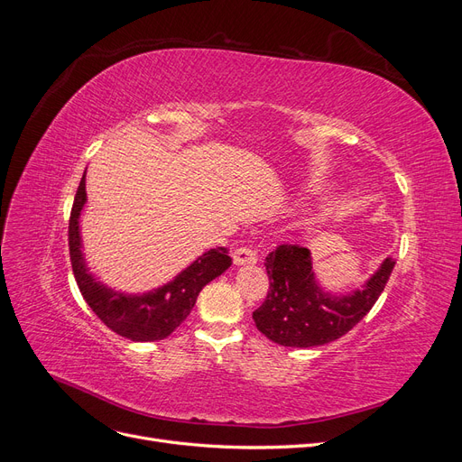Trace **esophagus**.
<instances>
[{"mask_svg":"<svg viewBox=\"0 0 462 462\" xmlns=\"http://www.w3.org/2000/svg\"><path fill=\"white\" fill-rule=\"evenodd\" d=\"M233 262L235 265H253L258 262V256L253 248L243 246V248H236L233 253Z\"/></svg>","mask_w":462,"mask_h":462,"instance_id":"esophagus-1","label":"esophagus"}]
</instances>
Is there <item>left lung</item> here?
Listing matches in <instances>:
<instances>
[{
  "label": "left lung",
  "mask_w": 462,
  "mask_h": 462,
  "mask_svg": "<svg viewBox=\"0 0 462 462\" xmlns=\"http://www.w3.org/2000/svg\"><path fill=\"white\" fill-rule=\"evenodd\" d=\"M395 260L385 258L365 283L346 292L321 287L309 248L282 245L265 258L270 291L254 310V324L283 346H319L343 337L380 299Z\"/></svg>",
  "instance_id": "left-lung-1"
}]
</instances>
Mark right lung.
Wrapping results in <instances>:
<instances>
[{
	"label": "right lung",
	"instance_id": "right-lung-1",
	"mask_svg": "<svg viewBox=\"0 0 462 462\" xmlns=\"http://www.w3.org/2000/svg\"><path fill=\"white\" fill-rule=\"evenodd\" d=\"M87 206V171L80 179L69 221V250L77 285L92 312L121 337L148 343L171 335L190 314L200 291L231 265L223 246L209 248L171 282L146 292H123L97 279L82 253L80 214Z\"/></svg>",
	"mask_w": 462,
	"mask_h": 462
}]
</instances>
